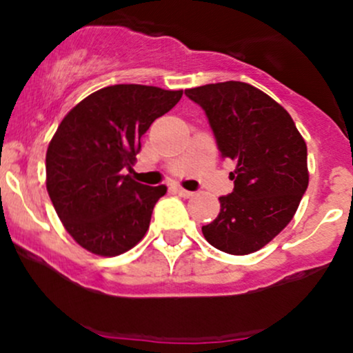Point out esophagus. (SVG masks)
I'll use <instances>...</instances> for the list:
<instances>
[{
  "label": "esophagus",
  "mask_w": 353,
  "mask_h": 353,
  "mask_svg": "<svg viewBox=\"0 0 353 353\" xmlns=\"http://www.w3.org/2000/svg\"><path fill=\"white\" fill-rule=\"evenodd\" d=\"M176 192L179 194L181 197H184V199H189V197L194 196L192 190H185V189H182V188H176Z\"/></svg>",
  "instance_id": "1"
}]
</instances>
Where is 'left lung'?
I'll return each instance as SVG.
<instances>
[{
	"label": "left lung",
	"instance_id": "obj_1",
	"mask_svg": "<svg viewBox=\"0 0 353 353\" xmlns=\"http://www.w3.org/2000/svg\"><path fill=\"white\" fill-rule=\"evenodd\" d=\"M204 109L221 156L236 164L234 190L219 197L221 212L202 225L222 252L252 254L292 221L309 185L307 145L289 112L241 81L185 89Z\"/></svg>",
	"mask_w": 353,
	"mask_h": 353
}]
</instances>
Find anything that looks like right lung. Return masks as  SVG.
<instances>
[{
  "label": "right lung",
  "instance_id": "add662e5",
  "mask_svg": "<svg viewBox=\"0 0 353 353\" xmlns=\"http://www.w3.org/2000/svg\"><path fill=\"white\" fill-rule=\"evenodd\" d=\"M182 98L143 84H114L64 116L46 152V189L64 229L92 254L114 257L132 249L151 222L165 185L129 176L141 137Z\"/></svg>",
  "mask_w": 353,
  "mask_h": 353
}]
</instances>
